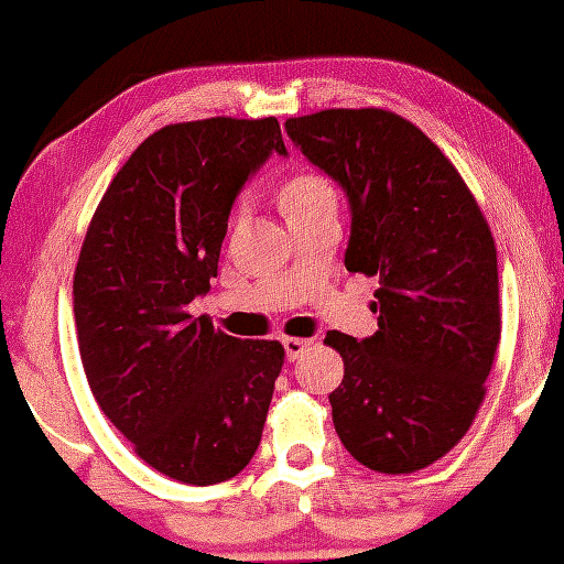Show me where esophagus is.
<instances>
[{"instance_id": "1", "label": "esophagus", "mask_w": 564, "mask_h": 564, "mask_svg": "<svg viewBox=\"0 0 564 564\" xmlns=\"http://www.w3.org/2000/svg\"><path fill=\"white\" fill-rule=\"evenodd\" d=\"M282 345H284V356H288V360H297V358H301L303 352L311 347V339H303V337H284Z\"/></svg>"}]
</instances>
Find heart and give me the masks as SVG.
I'll return each instance as SVG.
<instances>
[{"label":"heart","instance_id":"b5f03b06","mask_svg":"<svg viewBox=\"0 0 564 564\" xmlns=\"http://www.w3.org/2000/svg\"><path fill=\"white\" fill-rule=\"evenodd\" d=\"M324 204H337V193L329 180L316 175V172H303V175L290 177L280 191V208L288 219Z\"/></svg>","mask_w":564,"mask_h":564}]
</instances>
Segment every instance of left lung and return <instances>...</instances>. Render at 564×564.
Masks as SVG:
<instances>
[{
	"instance_id": "obj_1",
	"label": "left lung",
	"mask_w": 564,
	"mask_h": 564,
	"mask_svg": "<svg viewBox=\"0 0 564 564\" xmlns=\"http://www.w3.org/2000/svg\"><path fill=\"white\" fill-rule=\"evenodd\" d=\"M290 141L350 204L347 271L379 276V329L329 332L345 360L329 394L345 449L379 474H413L463 440L502 332L497 248L440 145L387 109L290 117Z\"/></svg>"
}]
</instances>
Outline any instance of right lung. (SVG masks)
Returning a JSON list of instances; mask_svg holds the SVG:
<instances>
[{"label": "right lung", "mask_w": 564, "mask_h": 564, "mask_svg": "<svg viewBox=\"0 0 564 564\" xmlns=\"http://www.w3.org/2000/svg\"><path fill=\"white\" fill-rule=\"evenodd\" d=\"M271 154H288L274 117L156 130L104 193L75 267L90 392L141 460L183 484L246 468L284 364L276 339L229 337L187 314L217 276L235 198Z\"/></svg>", "instance_id": "obj_1"}]
</instances>
